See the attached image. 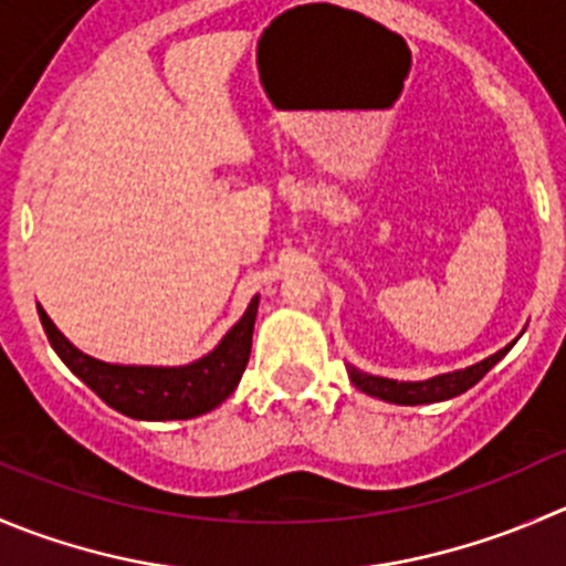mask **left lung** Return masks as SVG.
<instances>
[{
    "label": "left lung",
    "instance_id": "1",
    "mask_svg": "<svg viewBox=\"0 0 566 566\" xmlns=\"http://www.w3.org/2000/svg\"><path fill=\"white\" fill-rule=\"evenodd\" d=\"M514 345V343H512ZM512 345L501 348L497 354L486 356L484 361L479 365H470L464 370H453V373H442V376L426 378V381H395V378H381V376H370V373H361L356 367L348 365V378L354 381L356 389H361L365 395H373V398H381L387 403H398V406H417V403H437V400H448L457 398V395L468 392L470 387L481 381L503 356L512 350Z\"/></svg>",
    "mask_w": 566,
    "mask_h": 566
}]
</instances>
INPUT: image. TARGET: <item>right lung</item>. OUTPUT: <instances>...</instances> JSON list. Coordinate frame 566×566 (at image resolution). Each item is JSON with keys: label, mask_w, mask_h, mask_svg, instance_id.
<instances>
[{"label": "right lung", "mask_w": 566, "mask_h": 566, "mask_svg": "<svg viewBox=\"0 0 566 566\" xmlns=\"http://www.w3.org/2000/svg\"><path fill=\"white\" fill-rule=\"evenodd\" d=\"M256 306L260 295L251 298L243 317L229 328L227 337L210 354L179 367L109 365L93 359L57 332L41 306L38 315L54 354L115 411L135 420H190L221 406L240 384V376L249 365Z\"/></svg>", "instance_id": "obj_1"}]
</instances>
